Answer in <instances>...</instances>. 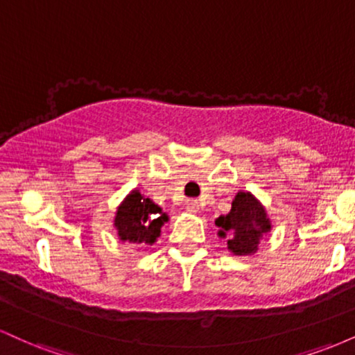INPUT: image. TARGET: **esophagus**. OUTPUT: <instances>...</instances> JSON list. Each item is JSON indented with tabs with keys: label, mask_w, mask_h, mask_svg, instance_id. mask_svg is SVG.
Returning <instances> with one entry per match:
<instances>
[{
	"label": "esophagus",
	"mask_w": 355,
	"mask_h": 355,
	"mask_svg": "<svg viewBox=\"0 0 355 355\" xmlns=\"http://www.w3.org/2000/svg\"><path fill=\"white\" fill-rule=\"evenodd\" d=\"M185 207H187V210L190 211V214H197V211L200 210V203H198L197 200H187Z\"/></svg>",
	"instance_id": "1"
}]
</instances>
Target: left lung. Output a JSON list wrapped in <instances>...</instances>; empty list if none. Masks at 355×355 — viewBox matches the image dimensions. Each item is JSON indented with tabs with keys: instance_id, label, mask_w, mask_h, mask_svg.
I'll return each mask as SVG.
<instances>
[{
	"instance_id": "obj_1",
	"label": "left lung",
	"mask_w": 355,
	"mask_h": 355,
	"mask_svg": "<svg viewBox=\"0 0 355 355\" xmlns=\"http://www.w3.org/2000/svg\"><path fill=\"white\" fill-rule=\"evenodd\" d=\"M215 225L220 229V237L227 239V248L235 255L254 254L263 235L272 229L266 209L250 191H239L229 214L220 215Z\"/></svg>"
}]
</instances>
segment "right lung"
<instances>
[{
    "label": "right lung",
    "instance_id": "obj_1",
    "mask_svg": "<svg viewBox=\"0 0 355 355\" xmlns=\"http://www.w3.org/2000/svg\"><path fill=\"white\" fill-rule=\"evenodd\" d=\"M166 220L168 215L157 203L144 197L140 190H132L118 207L115 229L121 242L152 245L160 237L162 225Z\"/></svg>",
    "mask_w": 355,
    "mask_h": 355
}]
</instances>
